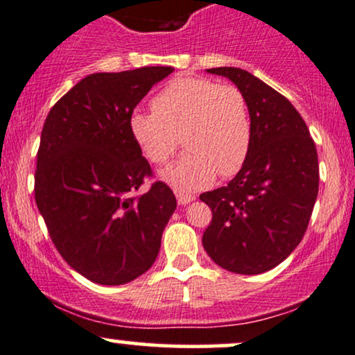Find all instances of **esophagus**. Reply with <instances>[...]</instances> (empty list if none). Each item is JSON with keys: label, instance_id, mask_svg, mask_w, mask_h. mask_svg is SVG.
I'll list each match as a JSON object with an SVG mask.
<instances>
[{"label": "esophagus", "instance_id": "esophagus-1", "mask_svg": "<svg viewBox=\"0 0 355 355\" xmlns=\"http://www.w3.org/2000/svg\"><path fill=\"white\" fill-rule=\"evenodd\" d=\"M176 199H178V204H181V206H186V204L194 201L196 198L193 194H184V193H179V191H176Z\"/></svg>", "mask_w": 355, "mask_h": 355}]
</instances>
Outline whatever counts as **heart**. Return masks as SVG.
<instances>
[{
  "label": "heart",
  "instance_id": "heart-1",
  "mask_svg": "<svg viewBox=\"0 0 355 355\" xmlns=\"http://www.w3.org/2000/svg\"><path fill=\"white\" fill-rule=\"evenodd\" d=\"M154 112H135L129 128L144 157L164 164L178 146L187 149L161 171L162 182L191 194L244 166L252 144V121L241 89L201 76H178L153 98Z\"/></svg>",
  "mask_w": 355,
  "mask_h": 355
}]
</instances>
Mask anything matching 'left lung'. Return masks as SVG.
I'll return each mask as SVG.
<instances>
[{"instance_id":"obj_1","label":"left lung","mask_w":355,"mask_h":355,"mask_svg":"<svg viewBox=\"0 0 355 355\" xmlns=\"http://www.w3.org/2000/svg\"><path fill=\"white\" fill-rule=\"evenodd\" d=\"M206 71L231 79L244 94L252 144L227 186L199 196L212 211L202 245L223 269L261 274L302 241L318 199V151L301 114L281 93L244 69Z\"/></svg>"}]
</instances>
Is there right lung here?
Returning a JSON list of instances; mask_svg holds the SVG:
<instances>
[{
	"instance_id": "right-lung-1",
	"label": "right lung",
	"mask_w": 355,
	"mask_h": 355,
	"mask_svg": "<svg viewBox=\"0 0 355 355\" xmlns=\"http://www.w3.org/2000/svg\"><path fill=\"white\" fill-rule=\"evenodd\" d=\"M173 71L146 66L89 74L44 121L36 206L62 259L96 284H126L151 268L176 209L161 181L135 196L151 166L129 128L141 99Z\"/></svg>"
}]
</instances>
